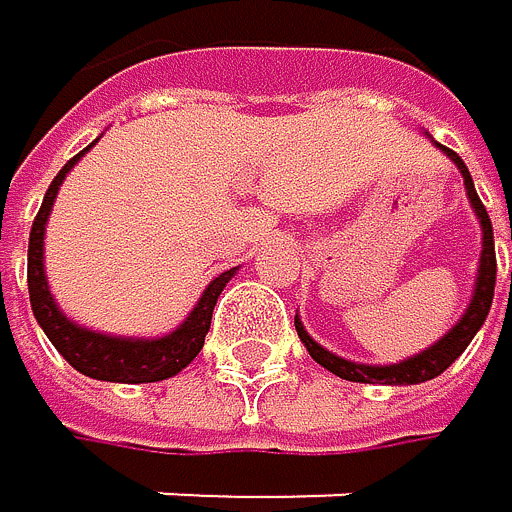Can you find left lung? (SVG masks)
<instances>
[{"instance_id": "1", "label": "left lung", "mask_w": 512, "mask_h": 512, "mask_svg": "<svg viewBox=\"0 0 512 512\" xmlns=\"http://www.w3.org/2000/svg\"><path fill=\"white\" fill-rule=\"evenodd\" d=\"M439 150H445L448 159L461 168L467 196H470V202H473V208H476V214H479V224H482V261H479V279H476L473 304L467 307L464 319H461L455 328H451L439 344H433L430 350H424V353H418V356H411V359H405V362H399V365H359V362H347V359H341V356H334V353H328L325 347H319V344L310 338V334L304 331V325L298 322V316H294V328H298V334H301L304 347L310 350V356H313L322 368H328L331 375H338V378H344V381H359V384H421V381H430V378L442 375V371L467 350V344L473 341V334L482 328V322H485V316H488V310H491V298H495V276H498L495 233H491V218H488V211H485L482 199H479L476 190H473V178H470V171H467L464 159H461L455 150L442 147V144H439Z\"/></svg>"}]
</instances>
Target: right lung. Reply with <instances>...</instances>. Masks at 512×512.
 Here are the masks:
<instances>
[{"label": "right lung", "mask_w": 512, "mask_h": 512, "mask_svg": "<svg viewBox=\"0 0 512 512\" xmlns=\"http://www.w3.org/2000/svg\"><path fill=\"white\" fill-rule=\"evenodd\" d=\"M79 156H73L61 171H57V178L51 181V187H48V193L42 199V208H39L36 221H33V230H30L27 285H30L33 313H36L42 331L48 334V341L57 347V353H61L76 371H82V375L97 378V381H116V384L165 381L171 375H178L181 368H187L199 356V350L205 344V334H208V325H211L214 304H218V294L224 291V285L230 282L236 267L221 273L205 288V294L193 307V313L187 316V322L178 331H171L168 338L125 341V338H107V334L85 331V328L73 325L51 301V291H48V282H45V267H42V236H45V221H48V211L54 205L57 187L64 184L67 171L79 162Z\"/></svg>", "instance_id": "obj_1"}]
</instances>
